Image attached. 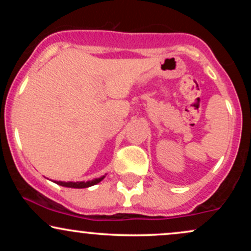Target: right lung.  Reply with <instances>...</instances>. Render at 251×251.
Here are the masks:
<instances>
[{
	"mask_svg": "<svg viewBox=\"0 0 251 251\" xmlns=\"http://www.w3.org/2000/svg\"><path fill=\"white\" fill-rule=\"evenodd\" d=\"M103 178H105V176H102V177H100V178H96V179L88 180V181H55V183L59 184V185H61V186H66V188L83 189V188H89V186L96 185V184L100 183Z\"/></svg>",
	"mask_w": 251,
	"mask_h": 251,
	"instance_id": "add662e5",
	"label": "right lung"
}]
</instances>
